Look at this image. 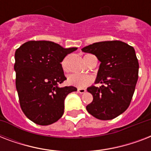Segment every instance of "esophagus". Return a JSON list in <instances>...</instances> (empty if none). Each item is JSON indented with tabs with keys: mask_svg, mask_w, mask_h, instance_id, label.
Masks as SVG:
<instances>
[{
	"mask_svg": "<svg viewBox=\"0 0 151 151\" xmlns=\"http://www.w3.org/2000/svg\"><path fill=\"white\" fill-rule=\"evenodd\" d=\"M78 92L81 94H83V93H85L86 92V90L85 88H78Z\"/></svg>",
	"mask_w": 151,
	"mask_h": 151,
	"instance_id": "1",
	"label": "esophagus"
}]
</instances>
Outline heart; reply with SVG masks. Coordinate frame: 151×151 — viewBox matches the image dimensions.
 Masks as SVG:
<instances>
[{"mask_svg": "<svg viewBox=\"0 0 151 151\" xmlns=\"http://www.w3.org/2000/svg\"><path fill=\"white\" fill-rule=\"evenodd\" d=\"M88 55H86L87 56ZM62 66L64 70H66V59H64L62 63ZM92 78L88 75H83V74H79V73H73L68 77V82L72 85L77 86L79 88H84L89 85L92 82Z\"/></svg>", "mask_w": 151, "mask_h": 151, "instance_id": "1", "label": "heart"}]
</instances>
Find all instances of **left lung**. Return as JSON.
Here are the masks:
<instances>
[{
  "label": "left lung",
  "mask_w": 151,
  "mask_h": 151,
  "mask_svg": "<svg viewBox=\"0 0 151 151\" xmlns=\"http://www.w3.org/2000/svg\"><path fill=\"white\" fill-rule=\"evenodd\" d=\"M101 62L96 82L87 91L93 100L86 106L97 119H114L130 105L139 74V62L133 47L120 41H101L83 48Z\"/></svg>",
  "instance_id": "left-lung-1"
}]
</instances>
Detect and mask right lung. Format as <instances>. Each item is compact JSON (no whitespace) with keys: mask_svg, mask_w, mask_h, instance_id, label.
<instances>
[{"mask_svg":"<svg viewBox=\"0 0 151 151\" xmlns=\"http://www.w3.org/2000/svg\"><path fill=\"white\" fill-rule=\"evenodd\" d=\"M77 48H64L52 41H29L15 53V86L21 109L40 125L57 122L64 113L66 96L73 86L59 88L66 80L61 63Z\"/></svg>","mask_w":151,"mask_h":151,"instance_id":"1","label":"right lung"}]
</instances>
